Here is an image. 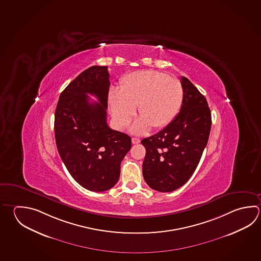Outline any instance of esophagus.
I'll return each mask as SVG.
<instances>
[{
	"label": "esophagus",
	"mask_w": 261,
	"mask_h": 261,
	"mask_svg": "<svg viewBox=\"0 0 261 261\" xmlns=\"http://www.w3.org/2000/svg\"><path fill=\"white\" fill-rule=\"evenodd\" d=\"M132 143H133L134 145L139 144L140 143V139L139 138H132Z\"/></svg>",
	"instance_id": "esophagus-1"
}]
</instances>
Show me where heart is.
<instances>
[{
  "label": "heart",
  "instance_id": "obj_1",
  "mask_svg": "<svg viewBox=\"0 0 261 261\" xmlns=\"http://www.w3.org/2000/svg\"><path fill=\"white\" fill-rule=\"evenodd\" d=\"M108 99L120 126L130 122L138 105L141 118L134 123L132 131L141 134L151 126L162 129L172 123L182 107L184 89L177 79L156 70H142L123 76L120 89H110Z\"/></svg>",
  "mask_w": 261,
  "mask_h": 261
}]
</instances>
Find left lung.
I'll return each instance as SVG.
<instances>
[{
  "label": "left lung",
  "instance_id": "left-lung-1",
  "mask_svg": "<svg viewBox=\"0 0 261 261\" xmlns=\"http://www.w3.org/2000/svg\"><path fill=\"white\" fill-rule=\"evenodd\" d=\"M184 99L177 116L159 133L144 138L143 176L159 192H172L192 176L212 127L206 99L189 79H181Z\"/></svg>",
  "mask_w": 261,
  "mask_h": 261
}]
</instances>
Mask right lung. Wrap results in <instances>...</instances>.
I'll return each instance as SVG.
<instances>
[{
  "label": "right lung",
  "mask_w": 261,
  "mask_h": 261,
  "mask_svg": "<svg viewBox=\"0 0 261 261\" xmlns=\"http://www.w3.org/2000/svg\"><path fill=\"white\" fill-rule=\"evenodd\" d=\"M109 77L107 66L86 69L64 89L55 110L60 157L72 177L93 192L115 186L121 163L131 148V138L107 124ZM89 94L99 102H92Z\"/></svg>",
  "instance_id": "1"
}]
</instances>
